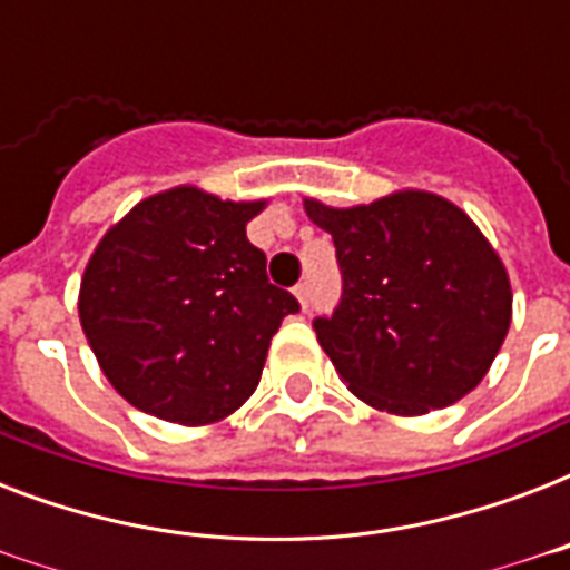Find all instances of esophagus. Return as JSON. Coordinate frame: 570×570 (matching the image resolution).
<instances>
[{
	"mask_svg": "<svg viewBox=\"0 0 570 570\" xmlns=\"http://www.w3.org/2000/svg\"><path fill=\"white\" fill-rule=\"evenodd\" d=\"M295 298H298V302H302V307H307V304H311V284H307V281H302V284H295Z\"/></svg>",
	"mask_w": 570,
	"mask_h": 570,
	"instance_id": "esophagus-1",
	"label": "esophagus"
}]
</instances>
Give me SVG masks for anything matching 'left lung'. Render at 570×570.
Here are the masks:
<instances>
[{
	"instance_id": "obj_1",
	"label": "left lung",
	"mask_w": 570,
	"mask_h": 570,
	"mask_svg": "<svg viewBox=\"0 0 570 570\" xmlns=\"http://www.w3.org/2000/svg\"><path fill=\"white\" fill-rule=\"evenodd\" d=\"M343 275L320 346L355 396L390 414H425L476 387L512 322L509 277L459 206L402 191L370 206L307 200Z\"/></svg>"
}]
</instances>
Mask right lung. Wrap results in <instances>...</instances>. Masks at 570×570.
Returning a JSON list of instances; mask_svg holds the SVG:
<instances>
[{
    "instance_id": "1",
    "label": "right lung",
    "mask_w": 570,
    "mask_h": 570,
    "mask_svg": "<svg viewBox=\"0 0 570 570\" xmlns=\"http://www.w3.org/2000/svg\"><path fill=\"white\" fill-rule=\"evenodd\" d=\"M263 204L189 189L141 200L94 250L79 320L106 379L168 423L233 414L257 390L281 320L302 311L268 284L245 224Z\"/></svg>"
}]
</instances>
